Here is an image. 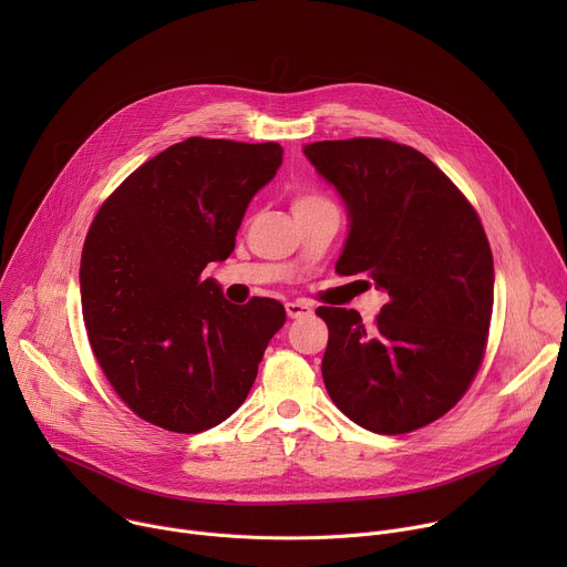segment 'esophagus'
Here are the masks:
<instances>
[{
	"instance_id": "obj_1",
	"label": "esophagus",
	"mask_w": 567,
	"mask_h": 567,
	"mask_svg": "<svg viewBox=\"0 0 567 567\" xmlns=\"http://www.w3.org/2000/svg\"><path fill=\"white\" fill-rule=\"evenodd\" d=\"M285 309H287V316H289V318H302V316H309V313L313 311L311 305H309V302H302V300L287 302Z\"/></svg>"
}]
</instances>
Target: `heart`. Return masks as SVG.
I'll use <instances>...</instances> for the list:
<instances>
[{"mask_svg": "<svg viewBox=\"0 0 567 567\" xmlns=\"http://www.w3.org/2000/svg\"><path fill=\"white\" fill-rule=\"evenodd\" d=\"M313 202H322L320 197H313V195H302V197H298L296 199V204L293 206H302V204H313Z\"/></svg>", "mask_w": 567, "mask_h": 567, "instance_id": "1", "label": "heart"}]
</instances>
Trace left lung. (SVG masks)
Returning a JSON list of instances; mask_svg holds the SVG:
<instances>
[{"mask_svg":"<svg viewBox=\"0 0 567 567\" xmlns=\"http://www.w3.org/2000/svg\"><path fill=\"white\" fill-rule=\"evenodd\" d=\"M348 210L341 276L388 293L374 330L361 313L318 307L330 339L322 381L354 424L399 435L449 413L473 381L494 307V258L477 213L415 147L385 138L302 147Z\"/></svg>","mask_w":567,"mask_h":567,"instance_id":"left-lung-1","label":"left lung"}]
</instances>
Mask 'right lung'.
<instances>
[{"instance_id":"obj_1","label":"right lung","mask_w":567,"mask_h":567,"mask_svg":"<svg viewBox=\"0 0 567 567\" xmlns=\"http://www.w3.org/2000/svg\"><path fill=\"white\" fill-rule=\"evenodd\" d=\"M280 164L271 141L190 136L145 161L94 217L80 260L83 318L107 381L141 420L202 433L245 403L287 313L274 298L233 305L202 274L233 254Z\"/></svg>"}]
</instances>
